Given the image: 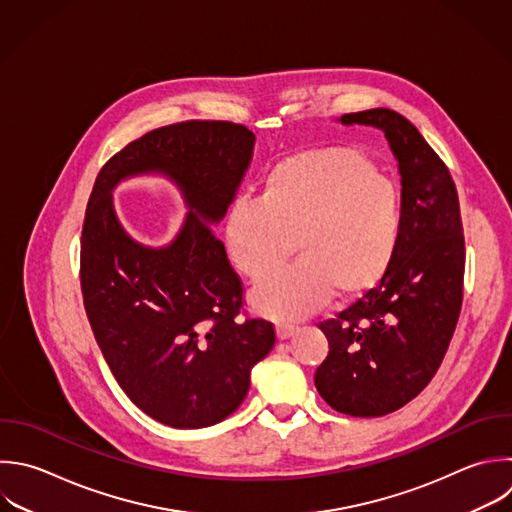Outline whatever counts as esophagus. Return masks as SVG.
Instances as JSON below:
<instances>
[{"mask_svg": "<svg viewBox=\"0 0 512 512\" xmlns=\"http://www.w3.org/2000/svg\"><path fill=\"white\" fill-rule=\"evenodd\" d=\"M296 334V328L294 326H288V324H278L276 326V336H278V340H288V338H292Z\"/></svg>", "mask_w": 512, "mask_h": 512, "instance_id": "esophagus-1", "label": "esophagus"}]
</instances>
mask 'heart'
Segmentation results:
<instances>
[{
  "label": "heart",
  "mask_w": 512,
  "mask_h": 512,
  "mask_svg": "<svg viewBox=\"0 0 512 512\" xmlns=\"http://www.w3.org/2000/svg\"><path fill=\"white\" fill-rule=\"evenodd\" d=\"M400 194L360 152L308 150L276 164L260 202H236L224 224L228 256L258 280L292 252L300 260L262 280L254 310L274 320H300L336 296L350 302L390 270L400 242Z\"/></svg>",
  "instance_id": "obj_1"
}]
</instances>
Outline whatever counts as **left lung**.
<instances>
[{
  "label": "left lung",
  "instance_id": "left-lung-1",
  "mask_svg": "<svg viewBox=\"0 0 512 512\" xmlns=\"http://www.w3.org/2000/svg\"><path fill=\"white\" fill-rule=\"evenodd\" d=\"M344 126L384 132L400 174V242L388 274L336 318L320 322L330 352L316 368L320 396L350 416L402 408L436 374L462 304L464 236L452 176L400 114H344Z\"/></svg>",
  "mask_w": 512,
  "mask_h": 512
}]
</instances>
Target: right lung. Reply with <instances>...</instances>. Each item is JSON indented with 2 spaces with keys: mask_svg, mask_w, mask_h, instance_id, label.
Wrapping results in <instances>:
<instances>
[{
  "mask_svg": "<svg viewBox=\"0 0 512 512\" xmlns=\"http://www.w3.org/2000/svg\"><path fill=\"white\" fill-rule=\"evenodd\" d=\"M254 134L230 122H182L148 132L98 174L82 230V292L98 346L130 400L172 428H204L248 394L252 368L272 350L266 320H236L242 284L216 226L250 168ZM164 175L187 220L166 247L134 241L111 192Z\"/></svg>",
  "mask_w": 512,
  "mask_h": 512,
  "instance_id": "1",
  "label": "right lung"
}]
</instances>
